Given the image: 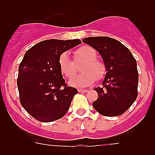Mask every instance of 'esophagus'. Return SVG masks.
Wrapping results in <instances>:
<instances>
[{"mask_svg": "<svg viewBox=\"0 0 155 155\" xmlns=\"http://www.w3.org/2000/svg\"><path fill=\"white\" fill-rule=\"evenodd\" d=\"M79 92H81V93H84V92H87V89H78Z\"/></svg>", "mask_w": 155, "mask_h": 155, "instance_id": "1", "label": "esophagus"}]
</instances>
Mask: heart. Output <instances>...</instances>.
I'll return each mask as SVG.
<instances>
[{"mask_svg": "<svg viewBox=\"0 0 155 155\" xmlns=\"http://www.w3.org/2000/svg\"><path fill=\"white\" fill-rule=\"evenodd\" d=\"M75 60L81 59L85 61L81 68L83 72L78 76L70 80L69 84L77 87H84L91 85L96 78L102 79L105 74V66L96 60L97 53L91 46H84L75 51ZM58 66L61 72L68 78H71L76 74V69L73 61L68 53H62L58 58Z\"/></svg>", "mask_w": 155, "mask_h": 155, "instance_id": "heart-1", "label": "heart"}]
</instances>
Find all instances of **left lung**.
<instances>
[{"label": "left lung", "instance_id": "left-lung-1", "mask_svg": "<svg viewBox=\"0 0 155 155\" xmlns=\"http://www.w3.org/2000/svg\"><path fill=\"white\" fill-rule=\"evenodd\" d=\"M82 41L99 53L106 69L102 87H94L98 96L93 107L102 116H120L137 97L136 60L128 48L110 37H87Z\"/></svg>", "mask_w": 155, "mask_h": 155}]
</instances>
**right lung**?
<instances>
[{"instance_id": "right-lung-1", "label": "right lung", "mask_w": 155, "mask_h": 155, "mask_svg": "<svg viewBox=\"0 0 155 155\" xmlns=\"http://www.w3.org/2000/svg\"><path fill=\"white\" fill-rule=\"evenodd\" d=\"M81 43L80 39H49L37 43L25 53L17 80L19 99L35 120L43 123L55 121L69 109L78 90L67 86L58 58Z\"/></svg>"}]
</instances>
